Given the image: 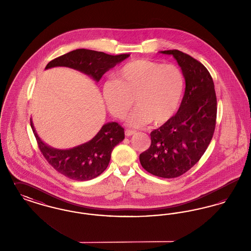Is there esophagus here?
I'll return each mask as SVG.
<instances>
[{
	"instance_id": "obj_1",
	"label": "esophagus",
	"mask_w": 251,
	"mask_h": 251,
	"mask_svg": "<svg viewBox=\"0 0 251 251\" xmlns=\"http://www.w3.org/2000/svg\"><path fill=\"white\" fill-rule=\"evenodd\" d=\"M136 131H133V130H129V129H127V130H125V135L126 136H131L132 134H134Z\"/></svg>"
}]
</instances>
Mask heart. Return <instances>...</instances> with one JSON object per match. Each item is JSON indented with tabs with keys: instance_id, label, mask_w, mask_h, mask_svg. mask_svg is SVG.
Wrapping results in <instances>:
<instances>
[{
	"instance_id": "obj_1",
	"label": "heart",
	"mask_w": 251,
	"mask_h": 251,
	"mask_svg": "<svg viewBox=\"0 0 251 251\" xmlns=\"http://www.w3.org/2000/svg\"><path fill=\"white\" fill-rule=\"evenodd\" d=\"M116 80L102 85V96L108 111L123 119L132 107L128 118L133 127L150 122L163 125L171 120L179 109L185 81L178 67L151 60H135L116 72Z\"/></svg>"
}]
</instances>
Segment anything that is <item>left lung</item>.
Listing matches in <instances>:
<instances>
[{"label":"left lung","mask_w":251,"mask_h":251,"mask_svg":"<svg viewBox=\"0 0 251 251\" xmlns=\"http://www.w3.org/2000/svg\"><path fill=\"white\" fill-rule=\"evenodd\" d=\"M177 60L185 79V91L177 114L151 132V147L139 155L151 174L177 178L194 167L211 142L216 123L213 78L202 64L178 50L161 51Z\"/></svg>","instance_id":"left-lung-1"}]
</instances>
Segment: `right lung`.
Instances as JSON below:
<instances>
[{
    "instance_id": "add662e5",
    "label": "right lung",
    "mask_w": 251,
    "mask_h": 251,
    "mask_svg": "<svg viewBox=\"0 0 251 251\" xmlns=\"http://www.w3.org/2000/svg\"><path fill=\"white\" fill-rule=\"evenodd\" d=\"M129 56L128 53L111 55L102 51L78 49L51 60L45 69L69 67L99 82L105 72ZM30 122L39 151L49 164L60 174L74 180H89L100 175L109 165L112 151L125 137L123 127L117 122H109L90 141L71 150H56L40 140L32 120Z\"/></svg>"
}]
</instances>
